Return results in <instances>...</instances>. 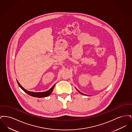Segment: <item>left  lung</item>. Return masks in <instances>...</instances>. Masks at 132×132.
<instances>
[{"instance_id": "obj_1", "label": "left lung", "mask_w": 132, "mask_h": 132, "mask_svg": "<svg viewBox=\"0 0 132 132\" xmlns=\"http://www.w3.org/2000/svg\"><path fill=\"white\" fill-rule=\"evenodd\" d=\"M78 90V92H79V93H80V94H83V95H86V94H82V93H81V92H80V91H79V90Z\"/></svg>"}]
</instances>
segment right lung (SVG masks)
Listing matches in <instances>:
<instances>
[{
	"mask_svg": "<svg viewBox=\"0 0 132 132\" xmlns=\"http://www.w3.org/2000/svg\"><path fill=\"white\" fill-rule=\"evenodd\" d=\"M17 82L18 84V85L19 86V87L21 88L26 93H27V94L32 96H34V97H39V98H41V97H46L47 96H49L50 95V94H51V93L52 92L53 90V88L55 87V85H54L53 86V87L52 88H50L49 90H47V91H45V92H30L29 90H26V89H25L24 88H23L20 84H19L18 81L17 80Z\"/></svg>",
	"mask_w": 132,
	"mask_h": 132,
	"instance_id": "add662e5",
	"label": "right lung"
}]
</instances>
